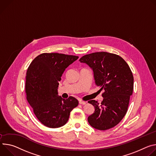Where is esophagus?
Wrapping results in <instances>:
<instances>
[{
	"label": "esophagus",
	"mask_w": 156,
	"mask_h": 156,
	"mask_svg": "<svg viewBox=\"0 0 156 156\" xmlns=\"http://www.w3.org/2000/svg\"><path fill=\"white\" fill-rule=\"evenodd\" d=\"M79 104H80V105H85V103H86V102L85 101H83V100H79Z\"/></svg>",
	"instance_id": "34e87169"
}]
</instances>
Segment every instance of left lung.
Returning <instances> with one entry per match:
<instances>
[{"instance_id": "1", "label": "left lung", "mask_w": 156, "mask_h": 156, "mask_svg": "<svg viewBox=\"0 0 156 156\" xmlns=\"http://www.w3.org/2000/svg\"><path fill=\"white\" fill-rule=\"evenodd\" d=\"M79 61L93 70L95 84L100 87L103 101L88 103L95 107L88 122L93 128L107 130L117 125L125 116L133 94L134 78L126 62L118 55L97 52L82 56Z\"/></svg>"}]
</instances>
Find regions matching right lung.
Listing matches in <instances>:
<instances>
[{"mask_svg":"<svg viewBox=\"0 0 156 156\" xmlns=\"http://www.w3.org/2000/svg\"><path fill=\"white\" fill-rule=\"evenodd\" d=\"M78 56L59 53H43L30 64L26 76L27 99L33 112L44 126L56 128L64 126L78 100L58 95L59 82L65 69Z\"/></svg>","mask_w":156,"mask_h":156,"instance_id":"obj_1","label":"right lung"}]
</instances>
